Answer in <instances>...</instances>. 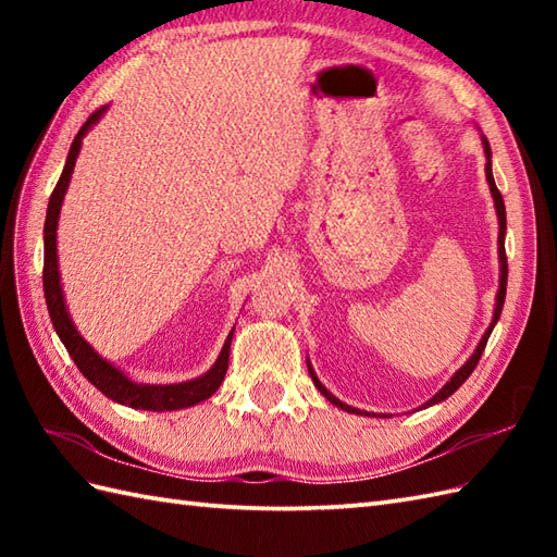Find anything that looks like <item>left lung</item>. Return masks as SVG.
<instances>
[{
	"mask_svg": "<svg viewBox=\"0 0 557 557\" xmlns=\"http://www.w3.org/2000/svg\"><path fill=\"white\" fill-rule=\"evenodd\" d=\"M481 146H483V152H486V182H488V188H491V196H493V206H495V215H498V260H500V285H498V294H495V309H493V321H491V325H488V330L486 333H483V337H481V342L476 345V349H474V354H471V357L467 359V363L461 366V369H457L455 371V375L449 377V381L437 389V393L429 399V401H423L421 405V409H425V407H433V405H437V401H443V399H447L449 395L455 393V389H459V385L467 381V377L471 375V371L476 369V363H479V359H481V354H483V349H486V342H488V337H491V333H493V327H495V323H498V318H500V313H503V304H505V289H507V258H505V230H507V222H505V203H503V196H500V191H498V186H495V180H493V170H491V146H488V138L486 136H481ZM306 366H309V373H311V381H313V385L321 389V395L330 401V405H335V407H339L342 411H349V413H359V417H387V413H371V411H363V409H357V407H349V405H345V401L342 399H337L333 393H330V389L318 381V375H315V371H313V366H311V361H306Z\"/></svg>",
	"mask_w": 557,
	"mask_h": 557,
	"instance_id": "8db88e82",
	"label": "left lung"
}]
</instances>
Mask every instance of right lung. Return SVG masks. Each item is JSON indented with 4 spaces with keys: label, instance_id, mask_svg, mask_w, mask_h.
Returning a JSON list of instances; mask_svg holds the SVG:
<instances>
[{
    "label": "right lung",
    "instance_id": "1",
    "mask_svg": "<svg viewBox=\"0 0 557 557\" xmlns=\"http://www.w3.org/2000/svg\"><path fill=\"white\" fill-rule=\"evenodd\" d=\"M110 110V104L96 110L88 122L81 126V132L76 134L74 144L69 148V158L62 170V176L54 186V191L50 196V203H47V215H45V268H42V287H45V301H47V311H50L52 325L57 330L59 339L66 347L69 357L74 359L78 366V371L88 377V383L96 385L104 397H110L112 401H120V405H126L132 409H146V411H174V409H186L194 407L198 401L208 399L210 395L218 393V387L224 381V373H227L230 366V347H232V335L234 330L227 335L222 345L220 357L215 363L210 366V371L203 375L194 377V381H184V383H172V385H150V383H136L128 377L124 371L116 369L114 363L108 359H102L100 354L90 347V342L83 339V335L76 330L74 321H71L66 301H64V292H62V277H59V260H57V224H59V210H62L64 203V194L71 182V174H74L76 168V158L81 152L83 136H86L92 126H96L102 114Z\"/></svg>",
    "mask_w": 557,
    "mask_h": 557
}]
</instances>
